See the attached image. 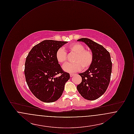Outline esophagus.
<instances>
[{
	"label": "esophagus",
	"instance_id": "34e87169",
	"mask_svg": "<svg viewBox=\"0 0 134 134\" xmlns=\"http://www.w3.org/2000/svg\"><path fill=\"white\" fill-rule=\"evenodd\" d=\"M74 75V74H73V73H71L70 74V76L71 77H72Z\"/></svg>",
	"mask_w": 134,
	"mask_h": 134
}]
</instances>
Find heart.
<instances>
[{"label":"heart","instance_id":"b5f03b06","mask_svg":"<svg viewBox=\"0 0 134 134\" xmlns=\"http://www.w3.org/2000/svg\"><path fill=\"white\" fill-rule=\"evenodd\" d=\"M67 50L70 53L75 54L73 61V63H68L64 65L63 69L67 72L72 73L78 71L82 68L84 70L88 69L93 61V55L91 51L85 49L83 45L74 43L66 47ZM56 59L60 64H64L67 61V54L62 49H59L56 52Z\"/></svg>","mask_w":134,"mask_h":134}]
</instances>
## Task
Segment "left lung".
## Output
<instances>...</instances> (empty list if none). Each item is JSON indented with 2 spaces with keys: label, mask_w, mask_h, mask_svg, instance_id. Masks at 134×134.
<instances>
[{
  "label": "left lung",
  "mask_w": 134,
  "mask_h": 134,
  "mask_svg": "<svg viewBox=\"0 0 134 134\" xmlns=\"http://www.w3.org/2000/svg\"><path fill=\"white\" fill-rule=\"evenodd\" d=\"M84 42L93 55L91 66L83 73H79L82 82L77 89L84 98L93 100L98 98L105 92L110 82L112 63L110 54L102 46L87 38L78 39Z\"/></svg>",
  "instance_id": "8db88e82"
}]
</instances>
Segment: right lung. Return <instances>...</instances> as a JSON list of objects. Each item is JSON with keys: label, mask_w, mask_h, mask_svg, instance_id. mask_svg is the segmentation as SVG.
Here are the masks:
<instances>
[{"label": "right lung", "mask_w": 134, "mask_h": 134, "mask_svg": "<svg viewBox=\"0 0 134 134\" xmlns=\"http://www.w3.org/2000/svg\"><path fill=\"white\" fill-rule=\"evenodd\" d=\"M68 42L44 40L35 45L26 58L25 75L32 94L45 102L57 100L70 75L64 72L56 59V52ZM59 73L62 75L57 77Z\"/></svg>", "instance_id": "1"}]
</instances>
